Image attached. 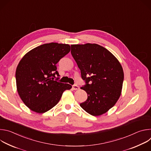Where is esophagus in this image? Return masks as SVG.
<instances>
[{
  "mask_svg": "<svg viewBox=\"0 0 151 151\" xmlns=\"http://www.w3.org/2000/svg\"><path fill=\"white\" fill-rule=\"evenodd\" d=\"M72 88L74 90H77L79 88V87L78 85H77L76 84H74L72 85Z\"/></svg>",
  "mask_w": 151,
  "mask_h": 151,
  "instance_id": "34e87169",
  "label": "esophagus"
}]
</instances>
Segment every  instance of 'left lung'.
<instances>
[{
  "label": "left lung",
  "mask_w": 151,
  "mask_h": 151,
  "mask_svg": "<svg viewBox=\"0 0 151 151\" xmlns=\"http://www.w3.org/2000/svg\"><path fill=\"white\" fill-rule=\"evenodd\" d=\"M71 54L85 82L81 89L88 95L81 107L93 116L106 113L121 96L124 81L121 64L111 52L96 44L72 45Z\"/></svg>",
  "instance_id": "1"
}]
</instances>
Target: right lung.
<instances>
[{
  "instance_id": "obj_1",
  "label": "right lung",
  "mask_w": 151,
  "mask_h": 151,
  "mask_svg": "<svg viewBox=\"0 0 151 151\" xmlns=\"http://www.w3.org/2000/svg\"><path fill=\"white\" fill-rule=\"evenodd\" d=\"M70 51L68 44L50 43L27 52L19 61L15 78L18 94L32 111L45 113L60 101L72 85L59 82L56 64Z\"/></svg>"
}]
</instances>
